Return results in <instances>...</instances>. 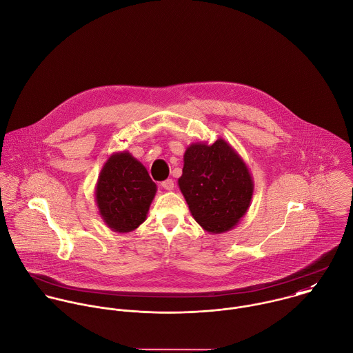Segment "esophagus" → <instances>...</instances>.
<instances>
[{"mask_svg": "<svg viewBox=\"0 0 353 353\" xmlns=\"http://www.w3.org/2000/svg\"><path fill=\"white\" fill-rule=\"evenodd\" d=\"M161 186H163L165 190L171 192V190H174V181H172V179H165L164 182H161Z\"/></svg>", "mask_w": 353, "mask_h": 353, "instance_id": "34e87169", "label": "esophagus"}]
</instances>
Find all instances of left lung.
<instances>
[{"instance_id": "8db88e82", "label": "left lung", "mask_w": 353, "mask_h": 353, "mask_svg": "<svg viewBox=\"0 0 353 353\" xmlns=\"http://www.w3.org/2000/svg\"><path fill=\"white\" fill-rule=\"evenodd\" d=\"M178 186L194 221L212 234L238 225L249 210L254 189L246 163L222 138L186 148Z\"/></svg>"}]
</instances>
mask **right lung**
Instances as JSON below:
<instances>
[{
  "label": "right lung",
  "instance_id": "add662e5",
  "mask_svg": "<svg viewBox=\"0 0 353 353\" xmlns=\"http://www.w3.org/2000/svg\"><path fill=\"white\" fill-rule=\"evenodd\" d=\"M157 186L145 165L130 152H115L104 163L94 199L104 223L117 233H130L146 221Z\"/></svg>",
  "mask_w": 353,
  "mask_h": 353
}]
</instances>
